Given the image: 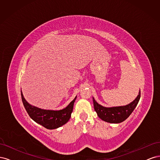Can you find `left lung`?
I'll list each match as a JSON object with an SVG mask.
<instances>
[{
  "label": "left lung",
  "mask_w": 160,
  "mask_h": 160,
  "mask_svg": "<svg viewBox=\"0 0 160 160\" xmlns=\"http://www.w3.org/2000/svg\"><path fill=\"white\" fill-rule=\"evenodd\" d=\"M140 99V90L137 98L132 103L123 106L106 108L99 104L93 98L94 109L99 118L104 122L111 123H119L123 122L132 114Z\"/></svg>",
  "instance_id": "left-lung-1"
}]
</instances>
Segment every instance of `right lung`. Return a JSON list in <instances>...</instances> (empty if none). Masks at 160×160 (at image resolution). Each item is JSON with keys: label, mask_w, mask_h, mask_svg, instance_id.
Returning <instances> with one entry per match:
<instances>
[{"label": "right lung", "mask_w": 160, "mask_h": 160, "mask_svg": "<svg viewBox=\"0 0 160 160\" xmlns=\"http://www.w3.org/2000/svg\"><path fill=\"white\" fill-rule=\"evenodd\" d=\"M21 98L24 107L33 121L47 129H54L63 125L69 120L77 96L65 108L56 111L43 109L29 104L24 98L22 91Z\"/></svg>", "instance_id": "obj_1"}]
</instances>
